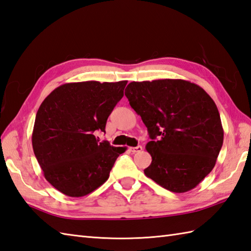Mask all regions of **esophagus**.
<instances>
[{
	"mask_svg": "<svg viewBox=\"0 0 251 251\" xmlns=\"http://www.w3.org/2000/svg\"><path fill=\"white\" fill-rule=\"evenodd\" d=\"M129 150H130L131 152L135 153V152H140V151H142V150H143V147H142V146H140V145H138V146H136V147H130V148H129Z\"/></svg>",
	"mask_w": 251,
	"mask_h": 251,
	"instance_id": "34e87169",
	"label": "esophagus"
}]
</instances>
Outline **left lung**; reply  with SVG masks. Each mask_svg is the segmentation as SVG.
<instances>
[{
    "mask_svg": "<svg viewBox=\"0 0 251 251\" xmlns=\"http://www.w3.org/2000/svg\"><path fill=\"white\" fill-rule=\"evenodd\" d=\"M125 94L150 137L152 161L145 175L172 192L196 188L214 169L224 143L213 99L182 79L132 81Z\"/></svg>",
    "mask_w": 251,
    "mask_h": 251,
    "instance_id": "left-lung-1",
    "label": "left lung"
}]
</instances>
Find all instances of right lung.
I'll return each instance as SVG.
<instances>
[{
  "label": "right lung",
  "mask_w": 251,
  "mask_h": 251,
  "mask_svg": "<svg viewBox=\"0 0 251 251\" xmlns=\"http://www.w3.org/2000/svg\"><path fill=\"white\" fill-rule=\"evenodd\" d=\"M126 80L70 82L55 88L37 110L32 146L46 180L72 198L91 193L108 179L125 147L100 141Z\"/></svg>",
  "instance_id": "obj_1"
}]
</instances>
